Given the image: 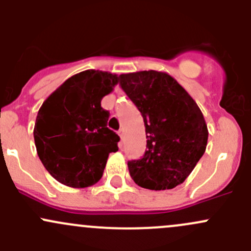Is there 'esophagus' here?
Segmentation results:
<instances>
[{
    "label": "esophagus",
    "instance_id": "34e87169",
    "mask_svg": "<svg viewBox=\"0 0 251 251\" xmlns=\"http://www.w3.org/2000/svg\"><path fill=\"white\" fill-rule=\"evenodd\" d=\"M118 133H119V136H120L121 140H124V137H125V132H124V128H120Z\"/></svg>",
    "mask_w": 251,
    "mask_h": 251
}]
</instances>
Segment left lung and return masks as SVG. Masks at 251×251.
I'll list each match as a JSON object with an SVG mask.
<instances>
[{"label":"left lung","mask_w":251,"mask_h":251,"mask_svg":"<svg viewBox=\"0 0 251 251\" xmlns=\"http://www.w3.org/2000/svg\"><path fill=\"white\" fill-rule=\"evenodd\" d=\"M119 78L146 126V153L128 161L130 176L136 184L151 191L183 183L207 144L209 131L198 104L168 73L144 70Z\"/></svg>","instance_id":"obj_1"}]
</instances>
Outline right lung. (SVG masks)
I'll return each instance as SVG.
<instances>
[{
    "label": "right lung",
    "mask_w": 251,
    "mask_h": 251,
    "mask_svg": "<svg viewBox=\"0 0 251 251\" xmlns=\"http://www.w3.org/2000/svg\"><path fill=\"white\" fill-rule=\"evenodd\" d=\"M118 75L85 70L65 80L42 103L34 127L37 155L58 182L73 188L97 183L120 138L107 127L110 114L100 100Z\"/></svg>",
    "instance_id": "obj_1"
}]
</instances>
